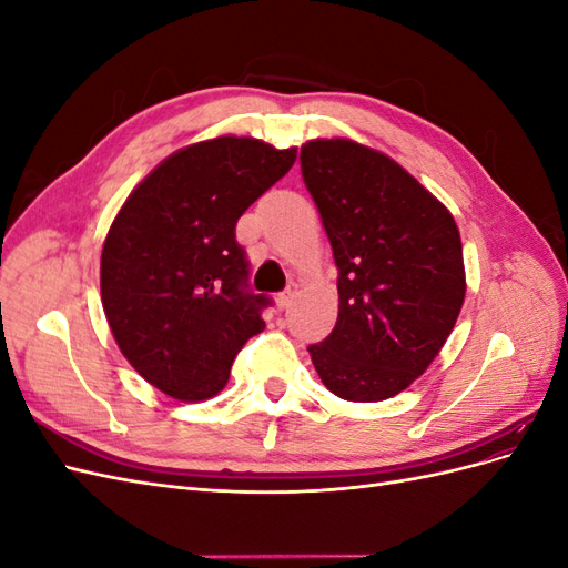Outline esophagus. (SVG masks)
I'll return each mask as SVG.
<instances>
[{
  "label": "esophagus",
  "mask_w": 568,
  "mask_h": 568,
  "mask_svg": "<svg viewBox=\"0 0 568 568\" xmlns=\"http://www.w3.org/2000/svg\"><path fill=\"white\" fill-rule=\"evenodd\" d=\"M291 301H294V288H286V291H282V294L277 296V305L280 307H286Z\"/></svg>",
  "instance_id": "34e87169"
}]
</instances>
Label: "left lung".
Returning <instances> with one entry per match:
<instances>
[{"label":"left lung","mask_w":568,"mask_h":568,"mask_svg":"<svg viewBox=\"0 0 568 568\" xmlns=\"http://www.w3.org/2000/svg\"><path fill=\"white\" fill-rule=\"evenodd\" d=\"M301 173L338 267L336 326L307 353L338 398L386 400L426 372L457 322L459 230L405 168L357 142H307Z\"/></svg>","instance_id":"8db88e82"}]
</instances>
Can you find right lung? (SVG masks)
<instances>
[{
  "label": "right lung",
  "mask_w": 568,
  "mask_h": 568,
  "mask_svg": "<svg viewBox=\"0 0 568 568\" xmlns=\"http://www.w3.org/2000/svg\"><path fill=\"white\" fill-rule=\"evenodd\" d=\"M296 149L217 136L175 151L136 184L101 251V303L118 348L178 400L225 388L272 298L248 286L236 220L282 180Z\"/></svg>",
  "instance_id": "obj_1"
}]
</instances>
